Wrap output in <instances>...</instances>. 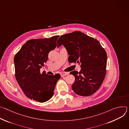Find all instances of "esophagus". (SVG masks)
<instances>
[{"mask_svg": "<svg viewBox=\"0 0 129 129\" xmlns=\"http://www.w3.org/2000/svg\"><path fill=\"white\" fill-rule=\"evenodd\" d=\"M68 73H64V72H62V73H60V75H61V77H63V76H66V75H68Z\"/></svg>", "mask_w": 129, "mask_h": 129, "instance_id": "esophagus-1", "label": "esophagus"}]
</instances>
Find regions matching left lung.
<instances>
[{"label":"left lung","instance_id":"obj_1","mask_svg":"<svg viewBox=\"0 0 129 129\" xmlns=\"http://www.w3.org/2000/svg\"><path fill=\"white\" fill-rule=\"evenodd\" d=\"M66 49L70 63L80 64L81 70L71 72L75 80L72 88L77 95L89 96L95 93L105 79L107 55L99 41L80 31L61 36L57 47Z\"/></svg>","mask_w":129,"mask_h":129}]
</instances>
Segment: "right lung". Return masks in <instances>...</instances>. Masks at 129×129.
Wrapping results in <instances>:
<instances>
[{
    "label": "right lung",
    "instance_id": "obj_1",
    "mask_svg": "<svg viewBox=\"0 0 129 129\" xmlns=\"http://www.w3.org/2000/svg\"><path fill=\"white\" fill-rule=\"evenodd\" d=\"M59 37L28 40L14 57L16 80L24 94L36 102L44 103L51 99L60 78L59 74L50 75L40 72L49 52L55 49Z\"/></svg>",
    "mask_w": 129,
    "mask_h": 129
}]
</instances>
